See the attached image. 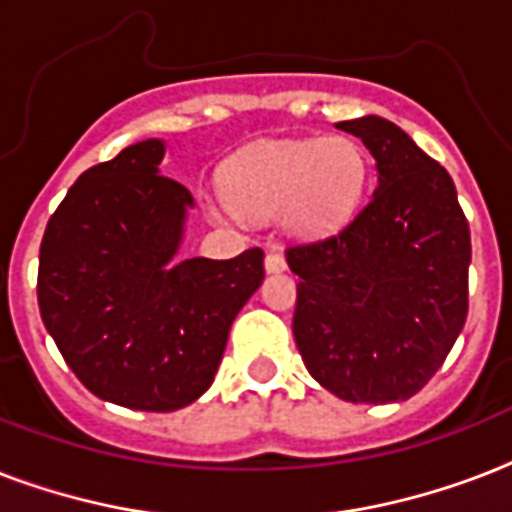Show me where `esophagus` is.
I'll list each match as a JSON object with an SVG mask.
<instances>
[{"label": "esophagus", "mask_w": 512, "mask_h": 512, "mask_svg": "<svg viewBox=\"0 0 512 512\" xmlns=\"http://www.w3.org/2000/svg\"><path fill=\"white\" fill-rule=\"evenodd\" d=\"M265 271L268 273L287 271V260H284V255H281L279 249H271V252L265 255Z\"/></svg>", "instance_id": "esophagus-1"}]
</instances>
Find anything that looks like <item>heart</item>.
<instances>
[{
  "instance_id": "1",
  "label": "heart",
  "mask_w": 512,
  "mask_h": 512,
  "mask_svg": "<svg viewBox=\"0 0 512 512\" xmlns=\"http://www.w3.org/2000/svg\"><path fill=\"white\" fill-rule=\"evenodd\" d=\"M228 217L284 215L292 233L319 239L348 223L366 185V156L356 140L332 138L265 143L239 154L223 175Z\"/></svg>"
}]
</instances>
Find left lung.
<instances>
[{"label":"left lung","instance_id":"1","mask_svg":"<svg viewBox=\"0 0 512 512\" xmlns=\"http://www.w3.org/2000/svg\"><path fill=\"white\" fill-rule=\"evenodd\" d=\"M377 162V188L340 233L287 249L292 332L308 372L350 404L406 401L468 319L470 228L449 172L380 116L340 122Z\"/></svg>","mask_w":512,"mask_h":512}]
</instances>
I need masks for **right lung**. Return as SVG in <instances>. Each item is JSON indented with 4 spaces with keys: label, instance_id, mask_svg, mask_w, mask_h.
<instances>
[{
    "label": "right lung",
    "instance_id": "add662e5",
    "mask_svg": "<svg viewBox=\"0 0 512 512\" xmlns=\"http://www.w3.org/2000/svg\"><path fill=\"white\" fill-rule=\"evenodd\" d=\"M162 140L84 172L47 223L39 313L90 393L175 412L215 380L236 313L265 276L263 249L177 257L193 196L159 172Z\"/></svg>",
    "mask_w": 512,
    "mask_h": 512
}]
</instances>
